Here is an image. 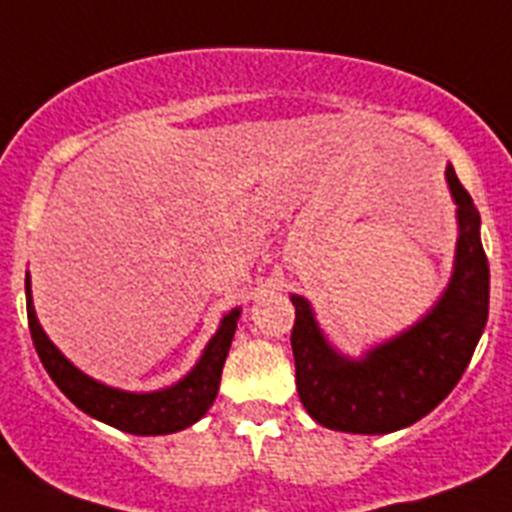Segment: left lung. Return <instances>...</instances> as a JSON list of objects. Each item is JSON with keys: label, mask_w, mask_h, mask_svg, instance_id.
Masks as SVG:
<instances>
[{"label": "left lung", "mask_w": 512, "mask_h": 512, "mask_svg": "<svg viewBox=\"0 0 512 512\" xmlns=\"http://www.w3.org/2000/svg\"><path fill=\"white\" fill-rule=\"evenodd\" d=\"M445 179L458 205L453 276L416 325L362 359H349L322 336L307 299L291 294L296 390L307 414L322 427L354 435H388L409 427L448 398L474 356L489 315L482 218L453 166L445 169Z\"/></svg>", "instance_id": "left-lung-1"}]
</instances>
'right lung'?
<instances>
[{"label": "right lung", "mask_w": 512, "mask_h": 512, "mask_svg": "<svg viewBox=\"0 0 512 512\" xmlns=\"http://www.w3.org/2000/svg\"><path fill=\"white\" fill-rule=\"evenodd\" d=\"M25 302H28L30 338H33V346L38 351V359L46 367L51 380L57 382V388L80 411H85L98 422L130 432V435H171V432H179V429L195 424L213 406L218 385H221L223 362L229 356L231 338H234L236 320L242 315V309H231L229 315H223L221 328L205 346L200 362L176 385L153 390V393H127V390L101 385L98 380L80 372L49 341L41 322H38L36 309H33L28 276H25Z\"/></svg>", "instance_id": "1"}]
</instances>
